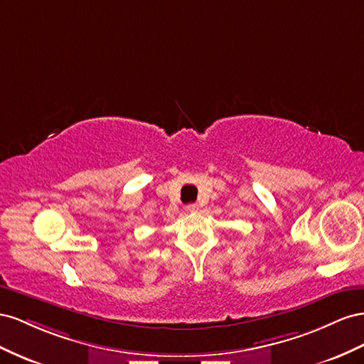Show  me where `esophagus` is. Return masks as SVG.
Wrapping results in <instances>:
<instances>
[{"mask_svg": "<svg viewBox=\"0 0 364 364\" xmlns=\"http://www.w3.org/2000/svg\"><path fill=\"white\" fill-rule=\"evenodd\" d=\"M186 210H188V212H198V204L186 205Z\"/></svg>", "mask_w": 364, "mask_h": 364, "instance_id": "esophagus-1", "label": "esophagus"}]
</instances>
